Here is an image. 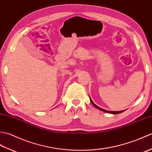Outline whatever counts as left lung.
<instances>
[{
	"label": "left lung",
	"instance_id": "1",
	"mask_svg": "<svg viewBox=\"0 0 152 152\" xmlns=\"http://www.w3.org/2000/svg\"><path fill=\"white\" fill-rule=\"evenodd\" d=\"M90 99V98H89ZM90 101H91V102L92 103V104L95 106V108H98V109H99L100 110H102V111H103V112H107V113H110V114H120V113H121V112H123L124 111H118V112H113V111H108V110H104V109H102V108H100V107H99V106H96V104H95L94 103H93V102L92 101V100L90 99Z\"/></svg>",
	"mask_w": 152,
	"mask_h": 152
}]
</instances>
